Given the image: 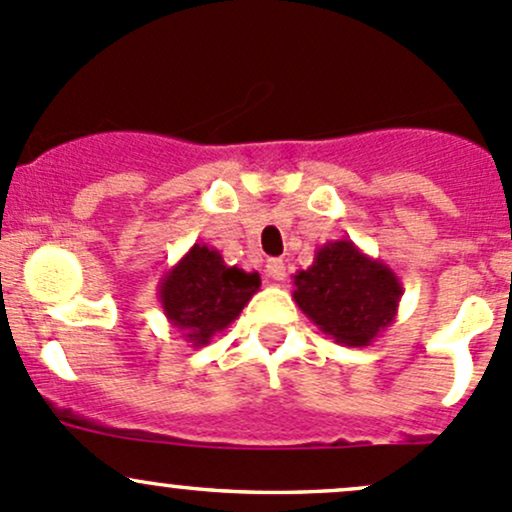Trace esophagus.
I'll list each match as a JSON object with an SVG mask.
<instances>
[{"label":"esophagus","mask_w":512,"mask_h":512,"mask_svg":"<svg viewBox=\"0 0 512 512\" xmlns=\"http://www.w3.org/2000/svg\"><path fill=\"white\" fill-rule=\"evenodd\" d=\"M266 273L273 281H283V278H286V263H283L281 258H268Z\"/></svg>","instance_id":"34e87169"}]
</instances>
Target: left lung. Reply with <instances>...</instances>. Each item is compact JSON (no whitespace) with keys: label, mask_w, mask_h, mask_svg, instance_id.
Instances as JSON below:
<instances>
[{"label":"left lung","mask_w":512,"mask_h":512,"mask_svg":"<svg viewBox=\"0 0 512 512\" xmlns=\"http://www.w3.org/2000/svg\"><path fill=\"white\" fill-rule=\"evenodd\" d=\"M293 286L298 308L345 347L372 345L394 323L404 293L397 273L350 239L318 246L313 263L293 276Z\"/></svg>","instance_id":"1"}]
</instances>
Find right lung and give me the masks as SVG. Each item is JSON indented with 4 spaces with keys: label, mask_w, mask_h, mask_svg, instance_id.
Instances as JSON below:
<instances>
[{
    "label": "right lung",
    "mask_w": 512,
    "mask_h": 512,
    "mask_svg": "<svg viewBox=\"0 0 512 512\" xmlns=\"http://www.w3.org/2000/svg\"><path fill=\"white\" fill-rule=\"evenodd\" d=\"M258 288L256 271L226 266L217 249L194 244L160 278L157 295L172 328L192 347H204L239 318Z\"/></svg>",
    "instance_id": "obj_1"
}]
</instances>
